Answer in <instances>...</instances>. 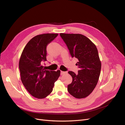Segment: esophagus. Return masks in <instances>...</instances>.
Instances as JSON below:
<instances>
[{"mask_svg": "<svg viewBox=\"0 0 125 125\" xmlns=\"http://www.w3.org/2000/svg\"><path fill=\"white\" fill-rule=\"evenodd\" d=\"M67 72H65V71H61V75H63V74H66V73H67Z\"/></svg>", "mask_w": 125, "mask_h": 125, "instance_id": "esophagus-1", "label": "esophagus"}]
</instances>
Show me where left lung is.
<instances>
[{
    "label": "left lung",
    "mask_w": 125,
    "mask_h": 125,
    "mask_svg": "<svg viewBox=\"0 0 125 125\" xmlns=\"http://www.w3.org/2000/svg\"><path fill=\"white\" fill-rule=\"evenodd\" d=\"M67 45L71 57L78 59L76 63L79 70L75 74L69 71L72 83L68 85V91L72 96L82 99L92 93L98 82L101 63L96 45L81 34L60 33Z\"/></svg>",
    "instance_id": "left-lung-1"
}]
</instances>
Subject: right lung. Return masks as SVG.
Here are the masks:
<instances>
[{"label":"right lung","mask_w":125,"mask_h":125,"mask_svg":"<svg viewBox=\"0 0 125 125\" xmlns=\"http://www.w3.org/2000/svg\"><path fill=\"white\" fill-rule=\"evenodd\" d=\"M58 35L44 33L32 38L25 46L19 61L21 79L28 93L38 99L52 92L61 71L46 70L41 65L46 61V46Z\"/></svg>","instance_id":"obj_1"}]
</instances>
